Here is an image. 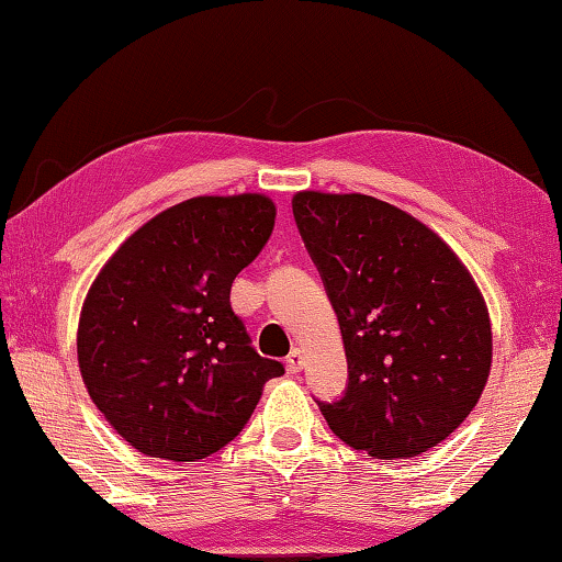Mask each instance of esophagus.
Returning <instances> with one entry per match:
<instances>
[{"label":"esophagus","instance_id":"esophagus-1","mask_svg":"<svg viewBox=\"0 0 562 562\" xmlns=\"http://www.w3.org/2000/svg\"><path fill=\"white\" fill-rule=\"evenodd\" d=\"M303 366H306V358H303V352H301L299 348H293V350L289 352V358H286L289 372H301Z\"/></svg>","mask_w":562,"mask_h":562}]
</instances>
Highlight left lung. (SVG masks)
<instances>
[{
  "label": "left lung",
  "instance_id": "left-lung-1",
  "mask_svg": "<svg viewBox=\"0 0 562 562\" xmlns=\"http://www.w3.org/2000/svg\"><path fill=\"white\" fill-rule=\"evenodd\" d=\"M293 216L346 342V392L316 400L333 435L378 459L437 447L491 370L474 279L435 232L375 196L299 192Z\"/></svg>",
  "mask_w": 562,
  "mask_h": 562
}]
</instances>
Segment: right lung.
<instances>
[{
    "instance_id": "add662e5",
    "label": "right lung",
    "mask_w": 562,
    "mask_h": 562,
    "mask_svg": "<svg viewBox=\"0 0 562 562\" xmlns=\"http://www.w3.org/2000/svg\"><path fill=\"white\" fill-rule=\"evenodd\" d=\"M261 194L194 196L140 226L98 273L78 323L88 395L143 454L196 461L246 427L283 375L232 311V283L269 241Z\"/></svg>"
}]
</instances>
